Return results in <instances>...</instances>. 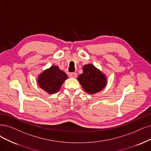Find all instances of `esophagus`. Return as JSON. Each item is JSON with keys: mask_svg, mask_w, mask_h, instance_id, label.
<instances>
[{"mask_svg": "<svg viewBox=\"0 0 151 151\" xmlns=\"http://www.w3.org/2000/svg\"><path fill=\"white\" fill-rule=\"evenodd\" d=\"M69 76L71 78H76L77 76V74L76 73H71L69 74Z\"/></svg>", "mask_w": 151, "mask_h": 151, "instance_id": "obj_1", "label": "esophagus"}]
</instances>
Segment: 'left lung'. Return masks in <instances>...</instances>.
<instances>
[{"label":"left lung","instance_id":"1","mask_svg":"<svg viewBox=\"0 0 151 151\" xmlns=\"http://www.w3.org/2000/svg\"><path fill=\"white\" fill-rule=\"evenodd\" d=\"M78 80L83 88L91 94L101 91L107 83L105 75L91 64L83 66V73L79 75Z\"/></svg>","mask_w":151,"mask_h":151}]
</instances>
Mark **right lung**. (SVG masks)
I'll return each instance as SVG.
<instances>
[{
  "label": "right lung",
  "mask_w": 151,
  "mask_h": 151,
  "mask_svg": "<svg viewBox=\"0 0 151 151\" xmlns=\"http://www.w3.org/2000/svg\"><path fill=\"white\" fill-rule=\"evenodd\" d=\"M67 77L65 73L60 70L58 66H52L39 75L38 83L48 93L53 94L60 90Z\"/></svg>",
  "instance_id": "add662e5"
}]
</instances>
